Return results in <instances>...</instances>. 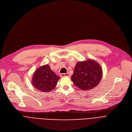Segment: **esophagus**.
Listing matches in <instances>:
<instances>
[{"label":"esophagus","mask_w":132,"mask_h":132,"mask_svg":"<svg viewBox=\"0 0 132 132\" xmlns=\"http://www.w3.org/2000/svg\"><path fill=\"white\" fill-rule=\"evenodd\" d=\"M61 77H69L70 75L69 73H61L60 75Z\"/></svg>","instance_id":"obj_1"}]
</instances>
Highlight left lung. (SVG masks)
Wrapping results in <instances>:
<instances>
[{
	"mask_svg": "<svg viewBox=\"0 0 132 132\" xmlns=\"http://www.w3.org/2000/svg\"><path fill=\"white\" fill-rule=\"evenodd\" d=\"M102 77L101 65L93 60L78 62L71 76V80L81 90H88L96 87Z\"/></svg>",
	"mask_w": 132,
	"mask_h": 132,
	"instance_id": "8db88e82",
	"label": "left lung"
}]
</instances>
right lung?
Returning <instances> with one entry per match:
<instances>
[{
    "instance_id": "right-lung-1",
    "label": "right lung",
    "mask_w": 132,
    "mask_h": 132,
    "mask_svg": "<svg viewBox=\"0 0 132 132\" xmlns=\"http://www.w3.org/2000/svg\"><path fill=\"white\" fill-rule=\"evenodd\" d=\"M60 77L51 70L50 65H44L38 68L32 78V84L39 90L50 92L55 88Z\"/></svg>"
}]
</instances>
